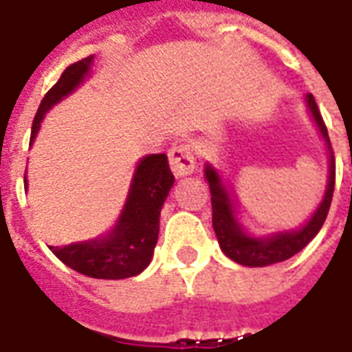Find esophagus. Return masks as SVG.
Instances as JSON below:
<instances>
[{
    "label": "esophagus",
    "mask_w": 352,
    "mask_h": 352,
    "mask_svg": "<svg viewBox=\"0 0 352 352\" xmlns=\"http://www.w3.org/2000/svg\"><path fill=\"white\" fill-rule=\"evenodd\" d=\"M169 166L175 177L190 175L194 168H196V160H194V151L188 143H179L169 148Z\"/></svg>",
    "instance_id": "obj_1"
}]
</instances>
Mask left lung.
<instances>
[{
    "label": "left lung",
    "mask_w": 352,
    "mask_h": 352,
    "mask_svg": "<svg viewBox=\"0 0 352 352\" xmlns=\"http://www.w3.org/2000/svg\"><path fill=\"white\" fill-rule=\"evenodd\" d=\"M307 107H309L311 115L315 118L322 138L328 143L330 177H328V188H326L322 204L318 206L313 219L302 230L277 234V236L267 237V239H256V237L247 236L241 230V226L237 224L236 219H234V209H232V204H230L228 192L224 190V186L221 184L219 173L211 166L206 168L207 183H209V190H211V206H213V230L217 234L222 252L237 264L249 265V267H262V265L277 264V262H283V260L294 256L296 252L302 251L303 247L317 236L318 230L322 228L326 217H328L330 204H332L333 186H336V158H333V151L330 146L326 124L322 120V116H320L317 101L311 94L307 96Z\"/></svg>",
    "instance_id": "left-lung-1"
}]
</instances>
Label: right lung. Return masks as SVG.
Masks as SVG:
<instances>
[{
	"label": "right lung",
	"instance_id": "add662e5",
	"mask_svg": "<svg viewBox=\"0 0 352 352\" xmlns=\"http://www.w3.org/2000/svg\"><path fill=\"white\" fill-rule=\"evenodd\" d=\"M94 56L67 65L54 87L45 94L32 124V139L41 126L45 113L64 96L72 94L87 77ZM175 177L166 154H151L139 162L130 196L120 221L109 236L85 243L50 247L65 265L94 279H126L145 270L158 241L160 211Z\"/></svg>",
	"mask_w": 352,
	"mask_h": 352
}]
</instances>
